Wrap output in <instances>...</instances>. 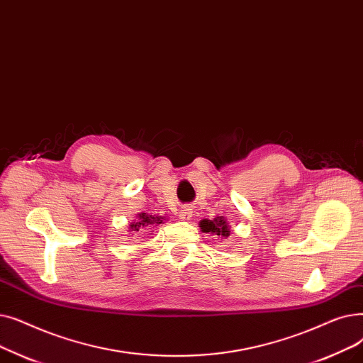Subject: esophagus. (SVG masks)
I'll return each mask as SVG.
<instances>
[{"label":"esophagus","instance_id":"esophagus-1","mask_svg":"<svg viewBox=\"0 0 363 363\" xmlns=\"http://www.w3.org/2000/svg\"><path fill=\"white\" fill-rule=\"evenodd\" d=\"M179 216L182 220H189L192 217V211L187 208V206H182V210L179 211Z\"/></svg>","mask_w":363,"mask_h":363}]
</instances>
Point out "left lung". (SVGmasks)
Instances as JSON below:
<instances>
[{"label":"left lung","mask_w":363,"mask_h":363,"mask_svg":"<svg viewBox=\"0 0 363 363\" xmlns=\"http://www.w3.org/2000/svg\"><path fill=\"white\" fill-rule=\"evenodd\" d=\"M199 224H201V229H202V232H205V233H208V232H211V233H214V235H217V236H229L230 235V230L228 229V223H226V220H224L223 217H217V218H214V220H201L199 221Z\"/></svg>","instance_id":"1"}]
</instances>
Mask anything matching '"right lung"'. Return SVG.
<instances>
[{
    "instance_id": "obj_1",
    "label": "right lung",
    "mask_w": 363,
    "mask_h": 363,
    "mask_svg": "<svg viewBox=\"0 0 363 363\" xmlns=\"http://www.w3.org/2000/svg\"><path fill=\"white\" fill-rule=\"evenodd\" d=\"M137 218H139V220L130 224L131 230H135V232H139V229H143V228H149L150 224H161V223H164L162 217H160V216L155 217V216H150V214H146V213L139 214V216H137Z\"/></svg>"
}]
</instances>
